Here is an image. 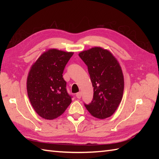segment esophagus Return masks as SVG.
Returning <instances> with one entry per match:
<instances>
[{"label": "esophagus", "mask_w": 159, "mask_h": 159, "mask_svg": "<svg viewBox=\"0 0 159 159\" xmlns=\"http://www.w3.org/2000/svg\"><path fill=\"white\" fill-rule=\"evenodd\" d=\"M76 98H79V99H80V98H81V96H82V93L80 92H78L76 94Z\"/></svg>", "instance_id": "1"}]
</instances>
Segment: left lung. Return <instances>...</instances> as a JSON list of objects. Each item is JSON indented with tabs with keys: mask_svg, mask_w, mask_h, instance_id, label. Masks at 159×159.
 Listing matches in <instances>:
<instances>
[{
	"mask_svg": "<svg viewBox=\"0 0 159 159\" xmlns=\"http://www.w3.org/2000/svg\"><path fill=\"white\" fill-rule=\"evenodd\" d=\"M79 55L87 66L93 87L92 102L84 103L86 109L98 119L111 116L124 92V76L119 63L109 51L100 47L85 50Z\"/></svg>",
	"mask_w": 159,
	"mask_h": 159,
	"instance_id": "obj_1",
	"label": "left lung"
}]
</instances>
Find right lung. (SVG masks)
I'll list each match as a JSON object with an SVG mask.
<instances>
[{"mask_svg":"<svg viewBox=\"0 0 159 159\" xmlns=\"http://www.w3.org/2000/svg\"><path fill=\"white\" fill-rule=\"evenodd\" d=\"M73 54L50 49L39 57L30 70L28 96L33 109L43 119L58 117L72 102L63 73Z\"/></svg>","mask_w":159,"mask_h":159,"instance_id":"1","label":"right lung"}]
</instances>
